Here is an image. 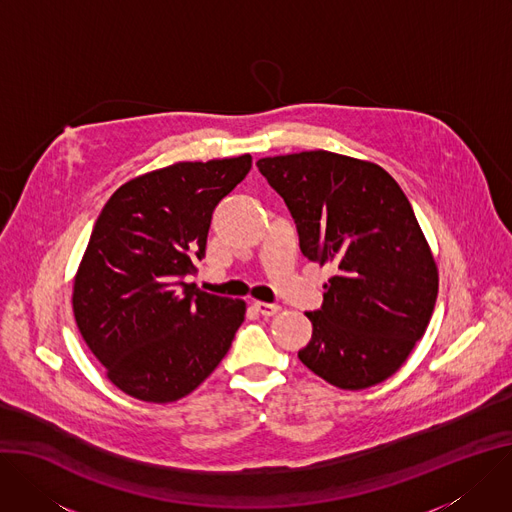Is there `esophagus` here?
<instances>
[{"instance_id": "esophagus-1", "label": "esophagus", "mask_w": 512, "mask_h": 512, "mask_svg": "<svg viewBox=\"0 0 512 512\" xmlns=\"http://www.w3.org/2000/svg\"><path fill=\"white\" fill-rule=\"evenodd\" d=\"M253 308L261 314V316H275L277 312H282V306L280 304H271V302H255Z\"/></svg>"}]
</instances>
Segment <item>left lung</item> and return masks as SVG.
Returning <instances> with one entry per match:
<instances>
[{
    "label": "left lung",
    "instance_id": "8db88e82",
    "mask_svg": "<svg viewBox=\"0 0 512 512\" xmlns=\"http://www.w3.org/2000/svg\"><path fill=\"white\" fill-rule=\"evenodd\" d=\"M257 167L288 204L304 257L337 271L322 308L306 312L312 339L300 361L341 390L382 384L423 339L439 292L408 198L380 165L322 149Z\"/></svg>",
    "mask_w": 512,
    "mask_h": 512
}]
</instances>
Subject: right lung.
<instances>
[{
    "label": "right lung",
    "instance_id": "1",
    "mask_svg": "<svg viewBox=\"0 0 512 512\" xmlns=\"http://www.w3.org/2000/svg\"><path fill=\"white\" fill-rule=\"evenodd\" d=\"M251 155L179 161L110 196L73 280L77 329L106 378L155 404L194 392L245 320V300L202 292L183 277L204 257L216 204L245 179Z\"/></svg>",
    "mask_w": 512,
    "mask_h": 512
}]
</instances>
